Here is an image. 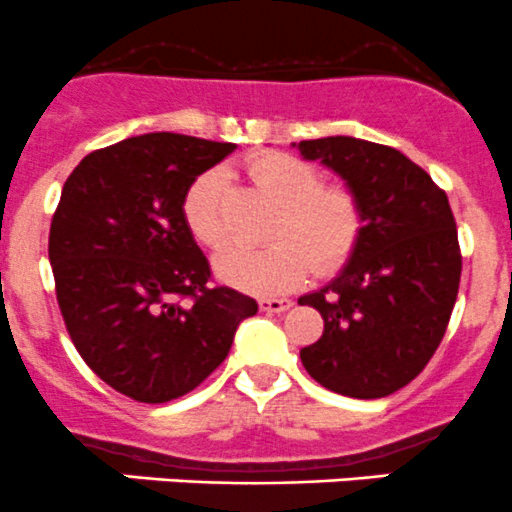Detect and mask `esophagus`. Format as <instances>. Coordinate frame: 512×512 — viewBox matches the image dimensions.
Listing matches in <instances>:
<instances>
[{
	"mask_svg": "<svg viewBox=\"0 0 512 512\" xmlns=\"http://www.w3.org/2000/svg\"><path fill=\"white\" fill-rule=\"evenodd\" d=\"M258 306H261V311L266 313H283L293 306V301L291 298H261Z\"/></svg>",
	"mask_w": 512,
	"mask_h": 512,
	"instance_id": "34e87169",
	"label": "esophagus"
}]
</instances>
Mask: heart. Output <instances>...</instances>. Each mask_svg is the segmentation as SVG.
Instances as JSON below:
<instances>
[{"mask_svg": "<svg viewBox=\"0 0 512 512\" xmlns=\"http://www.w3.org/2000/svg\"><path fill=\"white\" fill-rule=\"evenodd\" d=\"M251 181L281 204L266 249H231L216 256L221 281L256 293L278 296L301 286L311 268L331 273L356 251L363 231V209L348 186L323 184L321 174L298 156L266 151L249 161ZM226 171L196 176L181 201L186 229L199 244L219 249L226 241Z\"/></svg>", "mask_w": 512, "mask_h": 512, "instance_id": "b5f03b06", "label": "heart"}]
</instances>
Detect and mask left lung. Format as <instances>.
Here are the masks:
<instances>
[{"mask_svg": "<svg viewBox=\"0 0 512 512\" xmlns=\"http://www.w3.org/2000/svg\"><path fill=\"white\" fill-rule=\"evenodd\" d=\"M298 149L346 179L363 209L341 276L298 298L323 318V336L301 348V363L328 391L386 398L428 366L458 298L463 256L448 196L391 146L326 136Z\"/></svg>", "mask_w": 512, "mask_h": 512, "instance_id": "obj_1", "label": "left lung"}]
</instances>
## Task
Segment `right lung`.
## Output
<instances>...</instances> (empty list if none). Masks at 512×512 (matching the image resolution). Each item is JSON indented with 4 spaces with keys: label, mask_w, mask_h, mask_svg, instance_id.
<instances>
[{
    "label": "right lung",
    "mask_w": 512,
    "mask_h": 512,
    "mask_svg": "<svg viewBox=\"0 0 512 512\" xmlns=\"http://www.w3.org/2000/svg\"><path fill=\"white\" fill-rule=\"evenodd\" d=\"M234 149L169 131L131 136L84 156L62 189L49 261L64 326L86 366L139 403L194 391L258 311L211 286L181 214L191 181Z\"/></svg>",
    "instance_id": "1"
}]
</instances>
